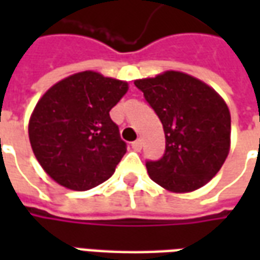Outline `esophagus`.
<instances>
[{
    "mask_svg": "<svg viewBox=\"0 0 260 260\" xmlns=\"http://www.w3.org/2000/svg\"><path fill=\"white\" fill-rule=\"evenodd\" d=\"M131 146H132V149H134V150L139 152V150L142 149V139H136L135 142H132V143H131Z\"/></svg>",
    "mask_w": 260,
    "mask_h": 260,
    "instance_id": "1",
    "label": "esophagus"
}]
</instances>
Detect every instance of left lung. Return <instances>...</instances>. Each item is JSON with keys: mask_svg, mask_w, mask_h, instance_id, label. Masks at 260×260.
<instances>
[{"mask_svg": "<svg viewBox=\"0 0 260 260\" xmlns=\"http://www.w3.org/2000/svg\"><path fill=\"white\" fill-rule=\"evenodd\" d=\"M135 86L166 135L163 157L146 161L150 178L171 192L207 184L229 156L231 117L223 99L206 83L175 71L135 80Z\"/></svg>", "mask_w": 260, "mask_h": 260, "instance_id": "left-lung-1", "label": "left lung"}]
</instances>
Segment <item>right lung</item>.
I'll return each instance as SVG.
<instances>
[{
    "mask_svg": "<svg viewBox=\"0 0 260 260\" xmlns=\"http://www.w3.org/2000/svg\"><path fill=\"white\" fill-rule=\"evenodd\" d=\"M128 90L91 71L65 78L39 100L29 121L31 149L59 185L87 191L108 180L126 152L110 110Z\"/></svg>",
    "mask_w": 260,
    "mask_h": 260,
    "instance_id": "right-lung-1",
    "label": "right lung"
}]
</instances>
